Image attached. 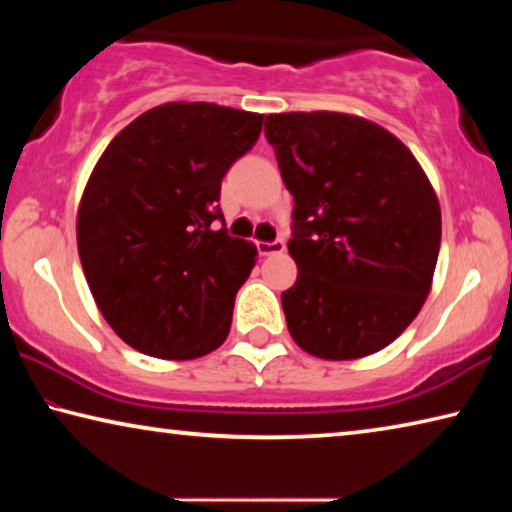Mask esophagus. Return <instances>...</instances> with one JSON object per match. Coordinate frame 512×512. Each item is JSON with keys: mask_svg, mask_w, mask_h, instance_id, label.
Here are the masks:
<instances>
[{"mask_svg": "<svg viewBox=\"0 0 512 512\" xmlns=\"http://www.w3.org/2000/svg\"><path fill=\"white\" fill-rule=\"evenodd\" d=\"M257 250H259V255H262V257L277 255V253H282V250H284V241H282V239H275V241H259Z\"/></svg>", "mask_w": 512, "mask_h": 512, "instance_id": "esophagus-1", "label": "esophagus"}]
</instances>
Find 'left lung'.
<instances>
[{
	"label": "left lung",
	"mask_w": 512,
	"mask_h": 512,
	"mask_svg": "<svg viewBox=\"0 0 512 512\" xmlns=\"http://www.w3.org/2000/svg\"><path fill=\"white\" fill-rule=\"evenodd\" d=\"M264 133L293 196L298 280L282 293L293 341L329 361L379 352L429 296L440 250L433 187L413 153L368 119L282 112Z\"/></svg>",
	"instance_id": "obj_1"
}]
</instances>
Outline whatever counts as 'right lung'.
Listing matches in <instances>:
<instances>
[{
  "mask_svg": "<svg viewBox=\"0 0 512 512\" xmlns=\"http://www.w3.org/2000/svg\"><path fill=\"white\" fill-rule=\"evenodd\" d=\"M262 119L164 103L131 121L94 167L76 219L81 266L103 318L137 352L187 361L228 339L257 248L228 235L221 180L253 149Z\"/></svg>",
  "mask_w": 512,
  "mask_h": 512,
  "instance_id": "add662e5",
  "label": "right lung"
}]
</instances>
